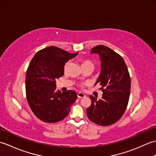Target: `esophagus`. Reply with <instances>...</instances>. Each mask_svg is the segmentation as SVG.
<instances>
[{
    "label": "esophagus",
    "instance_id": "obj_1",
    "mask_svg": "<svg viewBox=\"0 0 156 156\" xmlns=\"http://www.w3.org/2000/svg\"><path fill=\"white\" fill-rule=\"evenodd\" d=\"M77 96H78V98H79L86 97V95L84 93H82V92H78V93L77 94Z\"/></svg>",
    "mask_w": 156,
    "mask_h": 156
}]
</instances>
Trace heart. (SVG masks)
Listing matches in <instances>:
<instances>
[{
  "mask_svg": "<svg viewBox=\"0 0 156 156\" xmlns=\"http://www.w3.org/2000/svg\"><path fill=\"white\" fill-rule=\"evenodd\" d=\"M68 64H69V62H67L65 64V66H64V69H65L67 68ZM81 64H82V66H87V65H88V64H92V63L90 60H87V59H82Z\"/></svg>",
  "mask_w": 156,
  "mask_h": 156,
  "instance_id": "b5f03b06",
  "label": "heart"
}]
</instances>
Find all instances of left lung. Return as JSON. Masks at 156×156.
<instances>
[{
	"label": "left lung",
	"mask_w": 156,
	"mask_h": 156,
	"mask_svg": "<svg viewBox=\"0 0 156 156\" xmlns=\"http://www.w3.org/2000/svg\"><path fill=\"white\" fill-rule=\"evenodd\" d=\"M100 56L101 70L95 83L102 86L101 99L90 95L92 103L87 109L90 120L101 126H108L119 121L127 108L131 90V78L125 62L120 55L105 45L90 51Z\"/></svg>",
	"instance_id": "1"
}]
</instances>
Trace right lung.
Returning a JSON list of instances; mask_svg holds the SVG:
<instances>
[{
    "label": "right lung",
    "mask_w": 156,
    "mask_h": 156,
    "mask_svg": "<svg viewBox=\"0 0 156 156\" xmlns=\"http://www.w3.org/2000/svg\"><path fill=\"white\" fill-rule=\"evenodd\" d=\"M50 46L36 53L26 74L25 89L28 104L41 121L51 123L62 121L77 98L73 90H56L55 80L64 74V65L78 55Z\"/></svg>",
    "instance_id": "right-lung-1"
}]
</instances>
